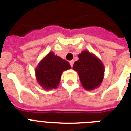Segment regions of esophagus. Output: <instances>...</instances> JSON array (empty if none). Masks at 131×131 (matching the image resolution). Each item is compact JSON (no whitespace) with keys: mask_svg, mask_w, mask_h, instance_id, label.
I'll return each instance as SVG.
<instances>
[{"mask_svg":"<svg viewBox=\"0 0 131 131\" xmlns=\"http://www.w3.org/2000/svg\"><path fill=\"white\" fill-rule=\"evenodd\" d=\"M69 63H70V65H71V67H73V64H74L73 60H71V61L69 62Z\"/></svg>","mask_w":131,"mask_h":131,"instance_id":"esophagus-1","label":"esophagus"}]
</instances>
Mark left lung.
I'll return each mask as SVG.
<instances>
[{
	"instance_id": "obj_1",
	"label": "left lung",
	"mask_w": 131,
	"mask_h": 131,
	"mask_svg": "<svg viewBox=\"0 0 131 131\" xmlns=\"http://www.w3.org/2000/svg\"><path fill=\"white\" fill-rule=\"evenodd\" d=\"M73 69L78 73L82 86L85 90H92L101 84L104 78L105 67L101 60L88 51H82Z\"/></svg>"
}]
</instances>
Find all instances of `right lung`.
<instances>
[{"instance_id":"right-lung-1","label":"right lung","mask_w":131,"mask_h":131,"mask_svg":"<svg viewBox=\"0 0 131 131\" xmlns=\"http://www.w3.org/2000/svg\"><path fill=\"white\" fill-rule=\"evenodd\" d=\"M71 68L69 62L51 51L39 62L35 68L36 79L38 84L43 89L56 88L59 85L63 71Z\"/></svg>"}]
</instances>
